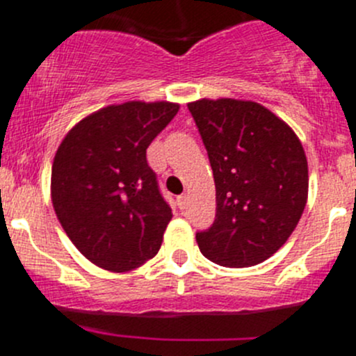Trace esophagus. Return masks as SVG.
<instances>
[{"mask_svg": "<svg viewBox=\"0 0 356 356\" xmlns=\"http://www.w3.org/2000/svg\"><path fill=\"white\" fill-rule=\"evenodd\" d=\"M176 202H178V206H180V209H185V208H187V204H188V197H187V194L178 195V197H176Z\"/></svg>", "mask_w": 356, "mask_h": 356, "instance_id": "obj_1", "label": "esophagus"}]
</instances>
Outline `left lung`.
I'll return each mask as SVG.
<instances>
[{"label": "left lung", "mask_w": 356, "mask_h": 356, "mask_svg": "<svg viewBox=\"0 0 356 356\" xmlns=\"http://www.w3.org/2000/svg\"><path fill=\"white\" fill-rule=\"evenodd\" d=\"M208 150L216 216L199 250L223 267L264 262L286 243L307 201V159L286 122L255 101L188 103Z\"/></svg>", "instance_id": "8db88e82"}]
</instances>
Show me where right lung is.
I'll list each match as a JSON object with an SVG mask.
<instances>
[{
    "label": "right lung",
    "instance_id": "1",
    "mask_svg": "<svg viewBox=\"0 0 356 356\" xmlns=\"http://www.w3.org/2000/svg\"><path fill=\"white\" fill-rule=\"evenodd\" d=\"M180 110L169 101H127L87 115L64 136L50 194L64 232L86 259L129 273L157 255L171 208L147 148Z\"/></svg>",
    "mask_w": 356,
    "mask_h": 356
}]
</instances>
